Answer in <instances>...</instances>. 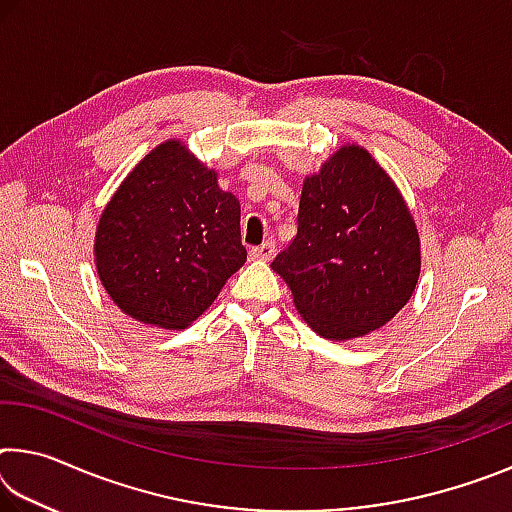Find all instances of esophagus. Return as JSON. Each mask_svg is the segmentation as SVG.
<instances>
[{"label":"esophagus","instance_id":"1","mask_svg":"<svg viewBox=\"0 0 512 512\" xmlns=\"http://www.w3.org/2000/svg\"><path fill=\"white\" fill-rule=\"evenodd\" d=\"M275 255V241H264L262 246L250 248V259H259V262H268Z\"/></svg>","mask_w":512,"mask_h":512}]
</instances>
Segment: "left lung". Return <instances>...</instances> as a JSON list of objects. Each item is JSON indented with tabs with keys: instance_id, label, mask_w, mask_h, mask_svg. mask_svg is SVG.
Returning a JSON list of instances; mask_svg holds the SVG:
<instances>
[{
	"instance_id": "1",
	"label": "left lung",
	"mask_w": 512,
	"mask_h": 512,
	"mask_svg": "<svg viewBox=\"0 0 512 512\" xmlns=\"http://www.w3.org/2000/svg\"><path fill=\"white\" fill-rule=\"evenodd\" d=\"M271 268L318 336L359 339L415 291L418 225L386 169L363 146L343 144L302 183L298 235Z\"/></svg>"
}]
</instances>
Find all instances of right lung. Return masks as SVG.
<instances>
[{
  "label": "right lung",
  "instance_id": "right-lung-1",
  "mask_svg": "<svg viewBox=\"0 0 512 512\" xmlns=\"http://www.w3.org/2000/svg\"><path fill=\"white\" fill-rule=\"evenodd\" d=\"M241 205L180 140L155 146L103 207L94 264L135 320L185 329L246 262Z\"/></svg>",
  "mask_w": 512,
  "mask_h": 512
}]
</instances>
